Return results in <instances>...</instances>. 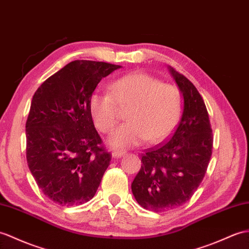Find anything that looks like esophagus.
I'll return each mask as SVG.
<instances>
[{
  "mask_svg": "<svg viewBox=\"0 0 249 249\" xmlns=\"http://www.w3.org/2000/svg\"><path fill=\"white\" fill-rule=\"evenodd\" d=\"M124 155H125L124 151H113L112 152V156H113L114 158H121Z\"/></svg>",
  "mask_w": 249,
  "mask_h": 249,
  "instance_id": "34e87169",
  "label": "esophagus"
}]
</instances>
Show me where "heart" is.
I'll list each match as a JSON object with an SVG mask.
<instances>
[{"label": "heart", "instance_id": "obj_1", "mask_svg": "<svg viewBox=\"0 0 249 249\" xmlns=\"http://www.w3.org/2000/svg\"><path fill=\"white\" fill-rule=\"evenodd\" d=\"M110 93L94 92L90 113L96 128L108 134L119 122L120 110L127 123L108 138L114 148L141 145L148 139L160 142L174 130L182 111L180 90L143 72L124 75L109 86Z\"/></svg>", "mask_w": 249, "mask_h": 249}]
</instances>
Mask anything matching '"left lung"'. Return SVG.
<instances>
[{
  "label": "left lung",
  "mask_w": 249,
  "mask_h": 249,
  "mask_svg": "<svg viewBox=\"0 0 249 249\" xmlns=\"http://www.w3.org/2000/svg\"><path fill=\"white\" fill-rule=\"evenodd\" d=\"M170 72L183 96V111L169 141L146 149L131 183L138 204L164 212L186 204L199 187L212 155L213 135L203 97L174 68Z\"/></svg>",
  "instance_id": "left-lung-1"
}]
</instances>
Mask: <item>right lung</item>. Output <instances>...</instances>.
I'll return each instance as SVG.
<instances>
[{
    "mask_svg": "<svg viewBox=\"0 0 249 249\" xmlns=\"http://www.w3.org/2000/svg\"><path fill=\"white\" fill-rule=\"evenodd\" d=\"M121 66L75 60L52 75L33 96L26 121V160L43 194L71 207L93 198L111 154L90 113L101 79Z\"/></svg>",
    "mask_w": 249,
    "mask_h": 249,
    "instance_id": "add662e5",
    "label": "right lung"
}]
</instances>
